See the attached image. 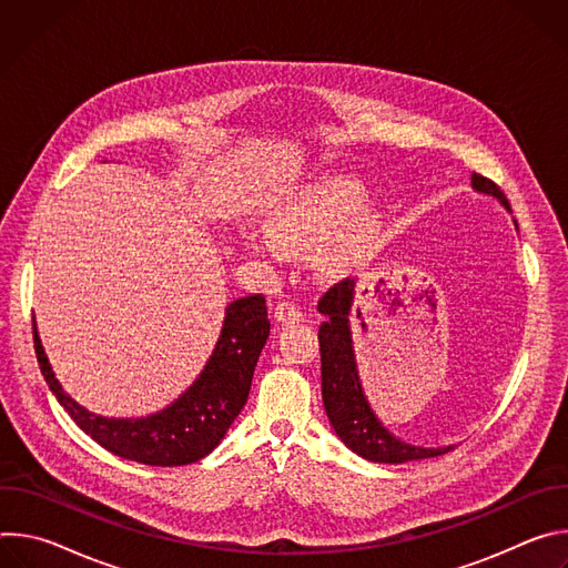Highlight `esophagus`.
<instances>
[{
    "label": "esophagus",
    "instance_id": "obj_1",
    "mask_svg": "<svg viewBox=\"0 0 568 568\" xmlns=\"http://www.w3.org/2000/svg\"><path fill=\"white\" fill-rule=\"evenodd\" d=\"M274 318L278 323H283V326H290V323H296L303 318V312L296 303L292 301H281L276 307H274Z\"/></svg>",
    "mask_w": 568,
    "mask_h": 568
}]
</instances>
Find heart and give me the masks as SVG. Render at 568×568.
<instances>
[{"instance_id": "1", "label": "heart", "mask_w": 568, "mask_h": 568, "mask_svg": "<svg viewBox=\"0 0 568 568\" xmlns=\"http://www.w3.org/2000/svg\"><path fill=\"white\" fill-rule=\"evenodd\" d=\"M366 189L344 175L307 182L265 215V233L287 254H305L321 278L344 276L375 242L379 213L364 204ZM252 250L270 254L272 245L254 240Z\"/></svg>"}]
</instances>
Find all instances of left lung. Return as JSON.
I'll return each instance as SVG.
<instances>
[{
  "label": "left lung",
  "mask_w": 568,
  "mask_h": 568,
  "mask_svg": "<svg viewBox=\"0 0 568 568\" xmlns=\"http://www.w3.org/2000/svg\"><path fill=\"white\" fill-rule=\"evenodd\" d=\"M471 189L483 195L497 197L508 211L510 204L504 191L483 175H471ZM355 298V278H344L333 285L318 298V312L323 314L318 328V351H321V395L328 420L342 443L357 456L373 463H409L443 456L454 449L447 447H418L395 438L373 414L364 395L353 337H351V307Z\"/></svg>",
  "instance_id": "8db88e82"
}]
</instances>
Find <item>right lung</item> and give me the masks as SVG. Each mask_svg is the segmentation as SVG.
Wrapping results in <instances>:
<instances>
[{
  "label": "right lung",
  "instance_id": "right-lung-1",
  "mask_svg": "<svg viewBox=\"0 0 568 568\" xmlns=\"http://www.w3.org/2000/svg\"><path fill=\"white\" fill-rule=\"evenodd\" d=\"M270 337L263 294L229 303L222 333L200 377L173 404L145 418H103L80 407L51 371L33 321L40 371L73 423L108 452L156 467L189 465L211 454L245 407L254 368Z\"/></svg>",
  "mask_w": 568,
  "mask_h": 568
}]
</instances>
